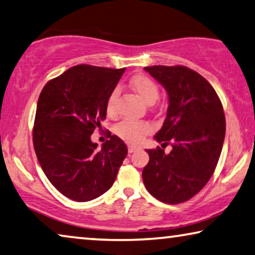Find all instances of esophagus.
<instances>
[{
	"label": "esophagus",
	"mask_w": 255,
	"mask_h": 255,
	"mask_svg": "<svg viewBox=\"0 0 255 255\" xmlns=\"http://www.w3.org/2000/svg\"><path fill=\"white\" fill-rule=\"evenodd\" d=\"M139 149L138 146H135V145H128V152L129 153H132V152L137 151Z\"/></svg>",
	"instance_id": "obj_1"
}]
</instances>
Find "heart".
I'll use <instances>...</instances> for the list:
<instances>
[{
    "label": "heart",
    "mask_w": 255,
    "mask_h": 255,
    "mask_svg": "<svg viewBox=\"0 0 255 255\" xmlns=\"http://www.w3.org/2000/svg\"><path fill=\"white\" fill-rule=\"evenodd\" d=\"M131 87L138 96L147 104L154 103L159 97V88L153 80L144 74H138L132 77ZM118 88H115L109 95L106 101V112L113 116L116 113V102L118 97ZM152 130V125L146 121L124 120L119 123L115 128V132L120 138L127 140L129 143H139L145 135Z\"/></svg>",
    "instance_id": "b5f03b06"
}]
</instances>
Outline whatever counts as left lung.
Returning a JSON list of instances; mask_svg holds the SVG:
<instances>
[{
	"label": "left lung",
	"mask_w": 255,
	"mask_h": 255,
	"mask_svg": "<svg viewBox=\"0 0 255 255\" xmlns=\"http://www.w3.org/2000/svg\"><path fill=\"white\" fill-rule=\"evenodd\" d=\"M168 94L167 117L154 136L172 145L168 154L146 150L150 160L143 182L152 196L166 204L192 198L214 173L226 135L222 103L204 77L185 66L144 67Z\"/></svg>",
	"instance_id": "8db88e82"
}]
</instances>
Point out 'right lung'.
<instances>
[{"label": "right lung", "instance_id": "obj_1", "mask_svg": "<svg viewBox=\"0 0 255 255\" xmlns=\"http://www.w3.org/2000/svg\"><path fill=\"white\" fill-rule=\"evenodd\" d=\"M124 72L82 64L41 91L34 150L48 180L72 200L89 201L108 191L128 153L124 140L111 132L101 149L90 138L106 118V101Z\"/></svg>", "mask_w": 255, "mask_h": 255}]
</instances>
